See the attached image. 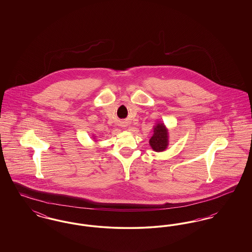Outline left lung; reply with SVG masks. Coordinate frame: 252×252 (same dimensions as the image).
I'll list each match as a JSON object with an SVG mask.
<instances>
[{
    "instance_id": "1",
    "label": "left lung",
    "mask_w": 252,
    "mask_h": 252,
    "mask_svg": "<svg viewBox=\"0 0 252 252\" xmlns=\"http://www.w3.org/2000/svg\"><path fill=\"white\" fill-rule=\"evenodd\" d=\"M168 130L164 124L158 123L154 126V134L149 140V144L156 152H162L167 148Z\"/></svg>"
}]
</instances>
